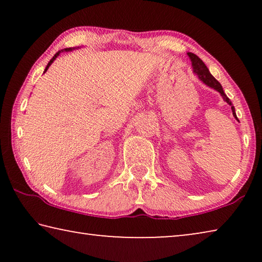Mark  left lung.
I'll return each instance as SVG.
<instances>
[{
	"instance_id": "8db88e82",
	"label": "left lung",
	"mask_w": 262,
	"mask_h": 262,
	"mask_svg": "<svg viewBox=\"0 0 262 262\" xmlns=\"http://www.w3.org/2000/svg\"><path fill=\"white\" fill-rule=\"evenodd\" d=\"M187 55L189 56L190 61H192V66H193V72L198 75V77L200 78V81H202L203 83L206 84V85H208L209 88H212L214 90L219 91L221 96L223 97V99L227 101V103L231 106V110H232V114L233 117L237 119V115H236V112H234V107L233 105L231 103V100H230L227 95L224 94L223 91V88H222V85L220 84V82L217 81V79L212 76V75L209 73V69L207 68V66L203 63V61L199 57L198 55L193 54V53H187ZM238 120V119H237Z\"/></svg>"
}]
</instances>
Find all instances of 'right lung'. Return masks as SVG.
Segmentation results:
<instances>
[{"label": "right lung", "mask_w": 262, "mask_h": 262, "mask_svg": "<svg viewBox=\"0 0 262 262\" xmlns=\"http://www.w3.org/2000/svg\"><path fill=\"white\" fill-rule=\"evenodd\" d=\"M73 50H75V48H72V47H69V48H64V50H61V51H59V52H57V53H56V54H55L54 56H53V57H52V59H51V61H50V62H48V64L46 66V69H45V72H43V73H46V72H47V69H48V68H50V66H51V64L53 63V61H54V60L56 59V57L60 55V53H61V52H64V51H66V52H69V51H73Z\"/></svg>", "instance_id": "add662e5"}]
</instances>
